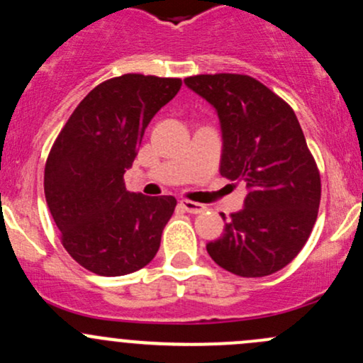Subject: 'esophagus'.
<instances>
[{
	"label": "esophagus",
	"instance_id": "esophagus-1",
	"mask_svg": "<svg viewBox=\"0 0 363 363\" xmlns=\"http://www.w3.org/2000/svg\"><path fill=\"white\" fill-rule=\"evenodd\" d=\"M181 205L186 212H189V214H202L205 211V205L191 202V200H182Z\"/></svg>",
	"mask_w": 363,
	"mask_h": 363
}]
</instances>
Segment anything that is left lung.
<instances>
[{"mask_svg": "<svg viewBox=\"0 0 363 363\" xmlns=\"http://www.w3.org/2000/svg\"><path fill=\"white\" fill-rule=\"evenodd\" d=\"M184 84L218 113L221 175L247 188L244 208L230 216L207 252L240 277L270 276L298 255L320 207V172L298 119L252 77L216 73L188 77Z\"/></svg>", "mask_w": 363, "mask_h": 363, "instance_id": "1", "label": "left lung"}]
</instances>
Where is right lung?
<instances>
[{
  "mask_svg": "<svg viewBox=\"0 0 363 363\" xmlns=\"http://www.w3.org/2000/svg\"><path fill=\"white\" fill-rule=\"evenodd\" d=\"M181 79L126 73L94 87L57 135L45 164V200L65 250L98 276L147 265L174 214V196L130 193L124 174L144 131Z\"/></svg>",
  "mask_w": 363,
  "mask_h": 363,
  "instance_id": "add662e5",
  "label": "right lung"
}]
</instances>
